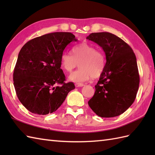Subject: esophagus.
<instances>
[{"instance_id":"esophagus-1","label":"esophagus","mask_w":155,"mask_h":155,"mask_svg":"<svg viewBox=\"0 0 155 155\" xmlns=\"http://www.w3.org/2000/svg\"><path fill=\"white\" fill-rule=\"evenodd\" d=\"M84 84H81V83H76L75 84V87H83Z\"/></svg>"}]
</instances>
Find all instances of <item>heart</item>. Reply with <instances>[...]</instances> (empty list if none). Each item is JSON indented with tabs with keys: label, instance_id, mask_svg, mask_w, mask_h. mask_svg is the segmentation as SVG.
Wrapping results in <instances>:
<instances>
[{
	"label": "heart",
	"instance_id": "1",
	"mask_svg": "<svg viewBox=\"0 0 155 155\" xmlns=\"http://www.w3.org/2000/svg\"><path fill=\"white\" fill-rule=\"evenodd\" d=\"M72 54L64 52L61 56V67L65 71L71 72L78 67L80 68L69 76V79L75 83H82L91 77H101L104 70L105 57L94 46L87 42L76 45L72 48Z\"/></svg>",
	"mask_w": 155,
	"mask_h": 155
}]
</instances>
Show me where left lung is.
<instances>
[{"label":"left lung","mask_w":155,"mask_h":155,"mask_svg":"<svg viewBox=\"0 0 155 155\" xmlns=\"http://www.w3.org/2000/svg\"><path fill=\"white\" fill-rule=\"evenodd\" d=\"M87 39L100 46L106 55L104 70L88 104L98 116L117 117L134 103L139 87L136 56L123 40L110 32H94Z\"/></svg>","instance_id":"left-lung-1"}]
</instances>
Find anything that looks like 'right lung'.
Here are the masks:
<instances>
[{"label": "right lung", "instance_id": "obj_1", "mask_svg": "<svg viewBox=\"0 0 155 155\" xmlns=\"http://www.w3.org/2000/svg\"><path fill=\"white\" fill-rule=\"evenodd\" d=\"M77 41L71 32H52L29 41L20 51L13 81L19 101L31 113L55 112L74 89L73 83H64L61 62L66 47Z\"/></svg>", "mask_w": 155, "mask_h": 155}]
</instances>
